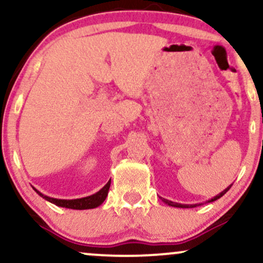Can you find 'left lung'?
Segmentation results:
<instances>
[{
    "label": "left lung",
    "instance_id": "1",
    "mask_svg": "<svg viewBox=\"0 0 263 263\" xmlns=\"http://www.w3.org/2000/svg\"><path fill=\"white\" fill-rule=\"evenodd\" d=\"M230 187H232V185H230L229 187H227L226 190H224L223 192H220L219 195L216 196V197H213V198H212L211 201H208V202L216 201V200H218V198H220V197H222V196H223L224 194H227V192H228V190H229ZM163 201L165 202L166 204H169V205H173V207H178V208H194V207H197V205H201V204H202V203H200V204H180V203H175V202H173V201H167V200H165V198H163Z\"/></svg>",
    "mask_w": 263,
    "mask_h": 263
}]
</instances>
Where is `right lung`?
Returning <instances> with one entry per match:
<instances>
[{
  "mask_svg": "<svg viewBox=\"0 0 263 263\" xmlns=\"http://www.w3.org/2000/svg\"><path fill=\"white\" fill-rule=\"evenodd\" d=\"M110 182L109 181L104 186L100 191H98L97 194L88 196V197H83V198H78V200H58V198H51L47 197V196H44L43 194H40L39 191H36V194H39L41 197L45 198L46 201L51 202V203L60 205V207H66V208H71V210H90V208H96L98 205H100L105 201L107 192H109V187H110Z\"/></svg>",
  "mask_w": 263,
  "mask_h": 263,
  "instance_id": "right-lung-1",
  "label": "right lung"
}]
</instances>
